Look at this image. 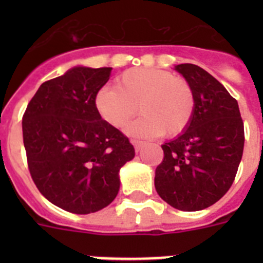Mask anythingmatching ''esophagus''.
Masks as SVG:
<instances>
[{
  "mask_svg": "<svg viewBox=\"0 0 263 263\" xmlns=\"http://www.w3.org/2000/svg\"><path fill=\"white\" fill-rule=\"evenodd\" d=\"M132 143H133V146H134V148H136L137 153H138L139 150L143 147V145H145V142H142V141H137V139H133V141H132Z\"/></svg>",
  "mask_w": 263,
  "mask_h": 263,
  "instance_id": "esophagus-1",
  "label": "esophagus"
}]
</instances>
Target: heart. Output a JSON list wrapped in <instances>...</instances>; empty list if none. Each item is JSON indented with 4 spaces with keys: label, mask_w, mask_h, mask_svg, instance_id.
I'll use <instances>...</instances> for the list:
<instances>
[{
    "label": "heart",
    "mask_w": 263,
    "mask_h": 263,
    "mask_svg": "<svg viewBox=\"0 0 263 263\" xmlns=\"http://www.w3.org/2000/svg\"><path fill=\"white\" fill-rule=\"evenodd\" d=\"M127 132L138 138L184 133L194 118L196 99L191 83L175 73L155 68H132L117 79V88H101L96 95L100 116L124 129L138 111Z\"/></svg>",
    "instance_id": "heart-1"
}]
</instances>
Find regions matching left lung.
<instances>
[{
    "instance_id": "1",
    "label": "left lung",
    "mask_w": 263,
    "mask_h": 263,
    "mask_svg": "<svg viewBox=\"0 0 263 263\" xmlns=\"http://www.w3.org/2000/svg\"><path fill=\"white\" fill-rule=\"evenodd\" d=\"M175 69L191 83L196 106L184 133L162 145L154 184L170 205L194 212L220 200L233 184L245 133L237 100L220 81L190 63Z\"/></svg>"
}]
</instances>
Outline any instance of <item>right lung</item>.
I'll list each match as a JSON object with an SVG mask.
<instances>
[{"label": "right lung", "instance_id": "add662e5", "mask_svg": "<svg viewBox=\"0 0 263 263\" xmlns=\"http://www.w3.org/2000/svg\"><path fill=\"white\" fill-rule=\"evenodd\" d=\"M110 71L75 67L45 81L23 113L30 175L48 201L71 213L109 205L120 190V168L134 158L129 138L96 108Z\"/></svg>", "mask_w": 263, "mask_h": 263}]
</instances>
